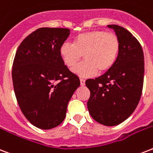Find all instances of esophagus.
<instances>
[{"label": "esophagus", "mask_w": 153, "mask_h": 153, "mask_svg": "<svg viewBox=\"0 0 153 153\" xmlns=\"http://www.w3.org/2000/svg\"><path fill=\"white\" fill-rule=\"evenodd\" d=\"M80 84L81 86H85V79H80Z\"/></svg>", "instance_id": "34e87169"}]
</instances>
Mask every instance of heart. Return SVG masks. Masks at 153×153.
<instances>
[{
  "label": "heart",
  "mask_w": 153,
  "mask_h": 153,
  "mask_svg": "<svg viewBox=\"0 0 153 153\" xmlns=\"http://www.w3.org/2000/svg\"><path fill=\"white\" fill-rule=\"evenodd\" d=\"M120 49L117 35L104 30L82 33L73 40V45L63 43L59 53L68 67L74 66L83 55L85 61L78 64L72 71L83 78H91L112 68Z\"/></svg>",
  "instance_id": "obj_1"
}]
</instances>
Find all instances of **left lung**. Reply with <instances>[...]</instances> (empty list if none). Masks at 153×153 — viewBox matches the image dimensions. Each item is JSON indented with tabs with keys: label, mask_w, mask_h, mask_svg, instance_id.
Here are the masks:
<instances>
[{
	"label": "left lung",
	"mask_w": 153,
	"mask_h": 153,
	"mask_svg": "<svg viewBox=\"0 0 153 153\" xmlns=\"http://www.w3.org/2000/svg\"><path fill=\"white\" fill-rule=\"evenodd\" d=\"M120 40V49L112 68L95 79H87L91 92L87 108L91 117L106 126H115L133 113L144 84V61L141 45L128 30L109 25Z\"/></svg>",
	"instance_id": "obj_1"
}]
</instances>
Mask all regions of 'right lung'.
Masks as SVG:
<instances>
[{"label": "right lung", "mask_w": 153, "mask_h": 153, "mask_svg": "<svg viewBox=\"0 0 153 153\" xmlns=\"http://www.w3.org/2000/svg\"><path fill=\"white\" fill-rule=\"evenodd\" d=\"M70 35L66 28H40L22 41L13 63L12 78L20 108L40 129L58 126L80 80L62 59L59 49Z\"/></svg>", "instance_id": "obj_1"}]
</instances>
